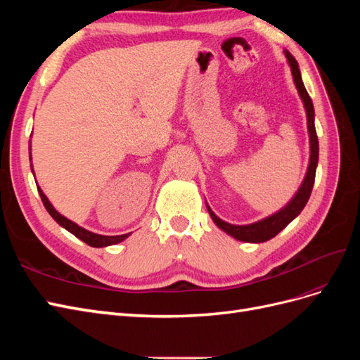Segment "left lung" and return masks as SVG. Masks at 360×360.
Segmentation results:
<instances>
[{"instance_id":"obj_1","label":"left lung","mask_w":360,"mask_h":360,"mask_svg":"<svg viewBox=\"0 0 360 360\" xmlns=\"http://www.w3.org/2000/svg\"><path fill=\"white\" fill-rule=\"evenodd\" d=\"M285 57L290 63L294 84H296V89L302 97L304 110H307L308 132H309V143H311L309 167H308L307 176H304V180L302 183L300 189L297 191L296 195H294V198L284 207V209L279 210L275 214L266 217V219H261L255 224H249V225L228 224V222L219 219V217H217L212 212L210 207L207 205V210H209V214L212 216L213 222L219 226L221 230L233 236L234 238H237V240L248 242V243H261V242L270 240V238H274L278 233L284 230V228L294 219V217L300 214L303 207L307 205V202L311 197L314 180H315V169H317V163H319V138H317V132H315V124H314V115H315L314 105H312V101H311L307 89H304V85H303L300 70H299V64H297L296 58H294L288 51H285Z\"/></svg>"}]
</instances>
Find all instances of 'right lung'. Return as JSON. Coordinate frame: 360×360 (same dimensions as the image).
<instances>
[{
    "label": "right lung",
    "instance_id": "add662e5",
    "mask_svg": "<svg viewBox=\"0 0 360 360\" xmlns=\"http://www.w3.org/2000/svg\"><path fill=\"white\" fill-rule=\"evenodd\" d=\"M32 172H34V171H32ZM37 191H39V195H40V198L43 201V205H45V209L48 210V213L53 217V221L60 224L63 228H66V230L69 233H72L75 237L81 238V240L86 245H90L93 248H103V246H110V245H117L120 242H123L124 238L129 237V234H130V233H127V234H122V236H101V234H94L89 230H85V228L76 225L75 222L69 221L68 217H64L63 214H60L56 209H53L52 204L46 198V195L41 192V189L39 186H37Z\"/></svg>",
    "mask_w": 360,
    "mask_h": 360
}]
</instances>
